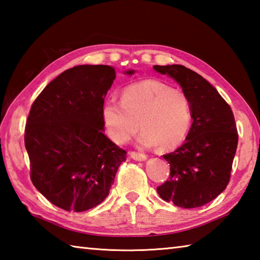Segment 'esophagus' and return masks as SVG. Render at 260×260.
Segmentation results:
<instances>
[{
	"instance_id": "obj_1",
	"label": "esophagus",
	"mask_w": 260,
	"mask_h": 260,
	"mask_svg": "<svg viewBox=\"0 0 260 260\" xmlns=\"http://www.w3.org/2000/svg\"><path fill=\"white\" fill-rule=\"evenodd\" d=\"M129 156H131V158H133L134 160H138V161H143L147 159V156L144 155V153L136 152V151H131Z\"/></svg>"
}]
</instances>
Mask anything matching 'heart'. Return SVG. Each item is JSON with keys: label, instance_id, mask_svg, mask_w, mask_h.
Listing matches in <instances>:
<instances>
[{"label": "heart", "instance_id": "obj_1", "mask_svg": "<svg viewBox=\"0 0 260 260\" xmlns=\"http://www.w3.org/2000/svg\"><path fill=\"white\" fill-rule=\"evenodd\" d=\"M102 119L110 138L125 143L141 127L139 142L167 150L182 142L190 127L191 109L187 95L167 83L146 79L122 89L121 102L109 99Z\"/></svg>", "mask_w": 260, "mask_h": 260}]
</instances>
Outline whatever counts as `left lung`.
<instances>
[{
    "label": "left lung",
    "instance_id": "obj_1",
    "mask_svg": "<svg viewBox=\"0 0 260 260\" xmlns=\"http://www.w3.org/2000/svg\"><path fill=\"white\" fill-rule=\"evenodd\" d=\"M173 78L190 103L192 124L181 147L164 155L169 180L157 187L162 200L192 209L213 201L231 179L239 134L230 105L209 81L183 65H155Z\"/></svg>",
    "mask_w": 260,
    "mask_h": 260
}]
</instances>
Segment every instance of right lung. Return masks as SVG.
Here are the masks:
<instances>
[{
  "instance_id": "1",
  "label": "right lung",
  "mask_w": 260,
  "mask_h": 260,
  "mask_svg": "<svg viewBox=\"0 0 260 260\" xmlns=\"http://www.w3.org/2000/svg\"><path fill=\"white\" fill-rule=\"evenodd\" d=\"M114 78L109 65H78L48 83L29 110L25 147L30 180L65 211L102 203L126 160L127 152L103 133L102 107Z\"/></svg>"
}]
</instances>
